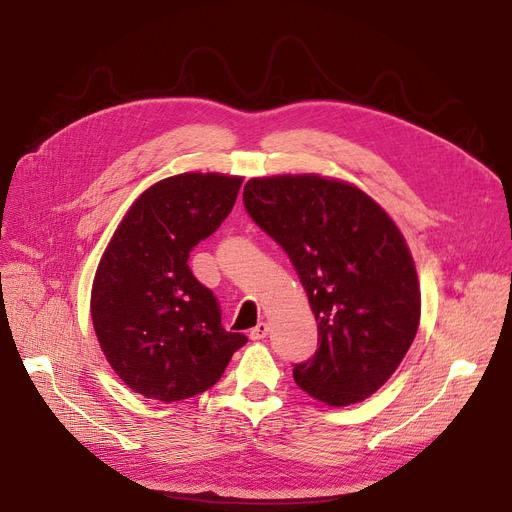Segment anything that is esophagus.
Returning a JSON list of instances; mask_svg holds the SVG:
<instances>
[{
    "instance_id": "esophagus-1",
    "label": "esophagus",
    "mask_w": 512,
    "mask_h": 512,
    "mask_svg": "<svg viewBox=\"0 0 512 512\" xmlns=\"http://www.w3.org/2000/svg\"><path fill=\"white\" fill-rule=\"evenodd\" d=\"M267 332H270V326H267L265 321H259V324L251 330V340H263Z\"/></svg>"
}]
</instances>
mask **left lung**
<instances>
[{"label":"left lung","mask_w":512,"mask_h":512,"mask_svg":"<svg viewBox=\"0 0 512 512\" xmlns=\"http://www.w3.org/2000/svg\"><path fill=\"white\" fill-rule=\"evenodd\" d=\"M242 201L290 257L319 348L294 382L330 407L378 392L405 359L421 317L415 261L394 220L359 186L319 174L251 178Z\"/></svg>","instance_id":"8db88e82"}]
</instances>
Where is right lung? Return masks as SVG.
<instances>
[{"label":"right lung","instance_id":"right-lung-1","mask_svg":"<svg viewBox=\"0 0 512 512\" xmlns=\"http://www.w3.org/2000/svg\"><path fill=\"white\" fill-rule=\"evenodd\" d=\"M240 176L184 172L130 205L97 265L91 319L101 351L134 392L176 402L222 378L247 338L222 328L220 305L188 253L232 211Z\"/></svg>","mask_w":512,"mask_h":512}]
</instances>
